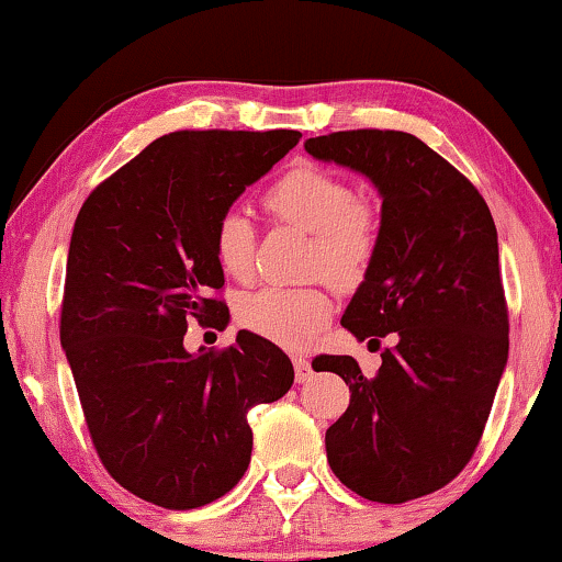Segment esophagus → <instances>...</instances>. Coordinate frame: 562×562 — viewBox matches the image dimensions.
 <instances>
[{"label":"esophagus","mask_w":562,"mask_h":562,"mask_svg":"<svg viewBox=\"0 0 562 562\" xmlns=\"http://www.w3.org/2000/svg\"><path fill=\"white\" fill-rule=\"evenodd\" d=\"M294 375H296V383H306L314 375L312 371V363L302 356L294 358Z\"/></svg>","instance_id":"obj_1"}]
</instances>
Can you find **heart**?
Returning a JSON list of instances; mask_svg holds the SVG:
<instances>
[{
    "label": "heart",
    "mask_w": 562,
    "mask_h": 562,
    "mask_svg": "<svg viewBox=\"0 0 562 562\" xmlns=\"http://www.w3.org/2000/svg\"><path fill=\"white\" fill-rule=\"evenodd\" d=\"M266 206L276 220L312 235L310 271H319L337 289L363 279L379 243V217L366 199L352 196L342 176L310 164L296 166L266 191ZM212 250L222 273L235 281L250 279L256 229L240 210L220 214ZM329 317L333 302L317 286H268L237 302V322L248 333L289 350L312 345Z\"/></svg>",
    "instance_id": "b5f03b06"
}]
</instances>
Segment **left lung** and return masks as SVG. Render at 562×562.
<instances>
[{
	"instance_id": "left-lung-1",
	"label": "left lung",
	"mask_w": 562,
	"mask_h": 562,
	"mask_svg": "<svg viewBox=\"0 0 562 562\" xmlns=\"http://www.w3.org/2000/svg\"><path fill=\"white\" fill-rule=\"evenodd\" d=\"M304 150L379 189V243L340 322L368 345L394 333L373 379L350 356L314 358L350 386L327 463L368 502L404 504L463 471L509 358L496 225L479 189L409 133L348 130Z\"/></svg>"
}]
</instances>
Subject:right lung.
<instances>
[{
  "instance_id": "right-lung-1",
  "label": "right lung",
  "mask_w": 562,
  "mask_h": 562,
  "mask_svg": "<svg viewBox=\"0 0 562 562\" xmlns=\"http://www.w3.org/2000/svg\"><path fill=\"white\" fill-rule=\"evenodd\" d=\"M296 130H181L99 183L76 217L60 345L91 442L114 481L164 509H196L248 471V412L294 383L286 352L240 329L189 352L187 322L225 327L212 233Z\"/></svg>"
}]
</instances>
